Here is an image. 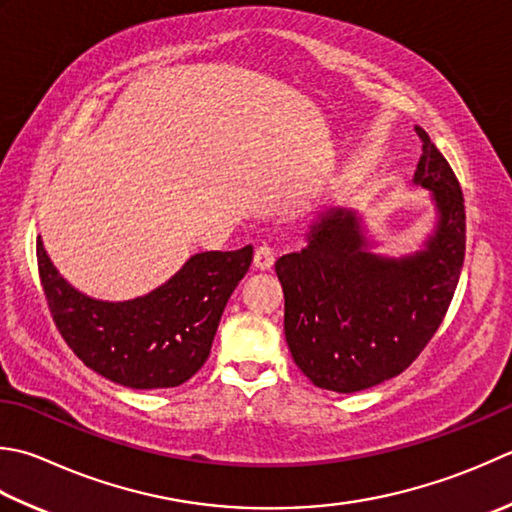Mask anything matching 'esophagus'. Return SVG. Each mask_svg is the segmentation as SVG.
<instances>
[{
    "label": "esophagus",
    "instance_id": "obj_1",
    "mask_svg": "<svg viewBox=\"0 0 512 512\" xmlns=\"http://www.w3.org/2000/svg\"><path fill=\"white\" fill-rule=\"evenodd\" d=\"M253 264L259 270H270V268H273V264H275V248L268 246V244L257 246L255 257H253Z\"/></svg>",
    "mask_w": 512,
    "mask_h": 512
}]
</instances>
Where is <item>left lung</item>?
I'll use <instances>...</instances> for the list:
<instances>
[{
  "instance_id": "obj_1",
  "label": "left lung",
  "mask_w": 512,
  "mask_h": 512,
  "mask_svg": "<svg viewBox=\"0 0 512 512\" xmlns=\"http://www.w3.org/2000/svg\"><path fill=\"white\" fill-rule=\"evenodd\" d=\"M422 137L413 184L435 208L415 253H379L355 208H328L306 230V246L275 262L284 288V333L299 370L319 388L357 393L415 362L442 324L466 250L464 195L453 168Z\"/></svg>"
}]
</instances>
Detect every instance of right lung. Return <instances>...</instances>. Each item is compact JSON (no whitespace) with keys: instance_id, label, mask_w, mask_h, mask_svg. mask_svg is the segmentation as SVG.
I'll use <instances>...</instances> for the list:
<instances>
[{"instance_id":"right-lung-1","label":"right lung","mask_w":512,"mask_h":512,"mask_svg":"<svg viewBox=\"0 0 512 512\" xmlns=\"http://www.w3.org/2000/svg\"><path fill=\"white\" fill-rule=\"evenodd\" d=\"M250 262L253 246L195 253L150 293L106 302L68 284L37 239L39 277L66 344L97 375L135 390L179 386L204 366Z\"/></svg>"}]
</instances>
